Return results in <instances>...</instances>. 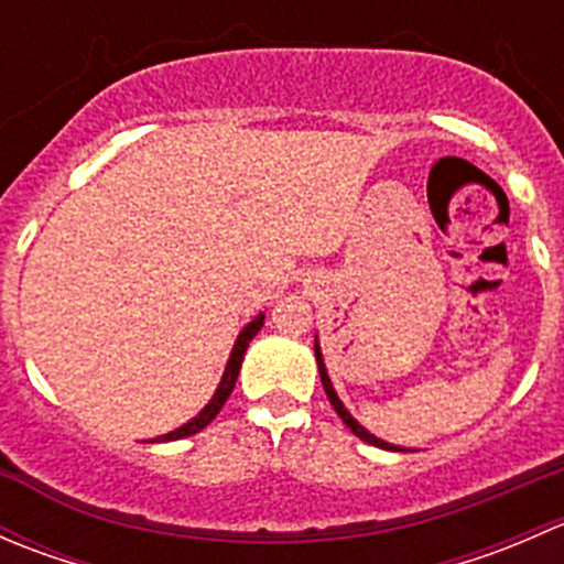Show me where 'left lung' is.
Here are the masks:
<instances>
[{
    "mask_svg": "<svg viewBox=\"0 0 564 564\" xmlns=\"http://www.w3.org/2000/svg\"><path fill=\"white\" fill-rule=\"evenodd\" d=\"M314 351H316V362H318V377H322V388H324V392H327L329 403H333V409H335V412H338V417L344 420V423L349 425V429H351V434H355V436H360L362 442H368V445H373V447H384V451H401V447H395V445H390V442H382V440H377V436H373V434H368V431L362 429V425L357 423V420L351 417L349 412H346V409H344V403H340V398L335 395V390H333V382H329V377H327V368H324V362H322V351H318V344H314Z\"/></svg>",
    "mask_w": 564,
    "mask_h": 564,
    "instance_id": "1",
    "label": "left lung"
}]
</instances>
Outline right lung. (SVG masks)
Returning <instances> with one entry per match:
<instances>
[{"label":"right lung","instance_id":"1","mask_svg":"<svg viewBox=\"0 0 564 564\" xmlns=\"http://www.w3.org/2000/svg\"><path fill=\"white\" fill-rule=\"evenodd\" d=\"M261 324H264V314H259V316H256L253 322H250L248 327L242 329V333H240V338H237V344H235V349H231L229 366H226V373H224V379H220V388L215 390L213 401H209L207 406H204L202 412H198V417H193L191 423H185V425H182V429L172 431V434H163V436H158V440H152V442H174V440H182V436H193V434H198V431H202V429H207V425L213 423V420H215V414H218L220 409H224L226 398H229V395H231V390H235V382H237V377H240L242 357H246V349H248V344H250V340H253V335L259 333V329H261Z\"/></svg>","mask_w":564,"mask_h":564}]
</instances>
